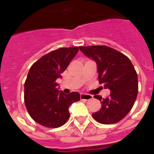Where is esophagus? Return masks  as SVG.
<instances>
[{
	"instance_id": "esophagus-1",
	"label": "esophagus",
	"mask_w": 154,
	"mask_h": 154,
	"mask_svg": "<svg viewBox=\"0 0 154 154\" xmlns=\"http://www.w3.org/2000/svg\"><path fill=\"white\" fill-rule=\"evenodd\" d=\"M92 98H93V96L92 95H89V94L82 93L80 95V99H81V100H90Z\"/></svg>"
}]
</instances>
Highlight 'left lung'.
I'll use <instances>...</instances> for the list:
<instances>
[{
    "label": "left lung",
    "mask_w": 154,
    "mask_h": 154,
    "mask_svg": "<svg viewBox=\"0 0 154 154\" xmlns=\"http://www.w3.org/2000/svg\"><path fill=\"white\" fill-rule=\"evenodd\" d=\"M79 49L97 64L99 82L110 90V96L101 101V109L92 114L102 124H113L123 119L133 108L138 93V77L127 56L106 45L79 47Z\"/></svg>",
    "instance_id": "8db88e82"
}]
</instances>
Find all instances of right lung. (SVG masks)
I'll list each match as a JSON object with an SVG mask.
<instances>
[{
  "label": "right lung",
  "instance_id": "right-lung-1",
  "mask_svg": "<svg viewBox=\"0 0 154 154\" xmlns=\"http://www.w3.org/2000/svg\"><path fill=\"white\" fill-rule=\"evenodd\" d=\"M78 51V47L61 48L43 55L31 65L24 82V103L30 116L42 126H62L70 116V105L80 100L78 92L67 95L59 92L55 82Z\"/></svg>",
  "mask_w": 154,
  "mask_h": 154
}]
</instances>
